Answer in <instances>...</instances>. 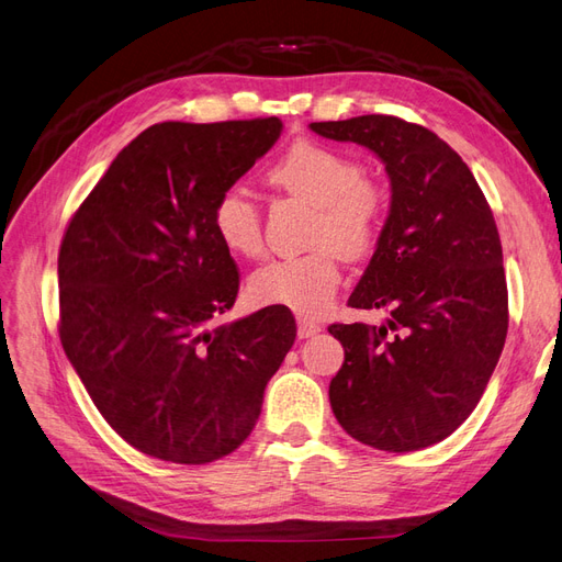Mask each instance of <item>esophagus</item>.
Returning <instances> with one entry per match:
<instances>
[{"label":"esophagus","instance_id":"esophagus-1","mask_svg":"<svg viewBox=\"0 0 562 562\" xmlns=\"http://www.w3.org/2000/svg\"><path fill=\"white\" fill-rule=\"evenodd\" d=\"M316 333H321V326L316 321H312L307 316H297V335L300 337H312Z\"/></svg>","mask_w":562,"mask_h":562}]
</instances>
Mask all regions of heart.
I'll list each match as a JSON object with an SVG mask.
<instances>
[{"instance_id":"1","label":"heart","mask_w":562,"mask_h":562,"mask_svg":"<svg viewBox=\"0 0 562 562\" xmlns=\"http://www.w3.org/2000/svg\"><path fill=\"white\" fill-rule=\"evenodd\" d=\"M267 182L274 190L314 206L310 246L300 258L271 260L255 269L248 293L258 304H277L297 314H321L333 302L347 262L375 252L389 215L386 182L347 151L300 138L277 164ZM217 241L241 258H258L265 248L262 213L239 184L220 192L211 213Z\"/></svg>"}]
</instances>
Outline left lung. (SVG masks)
<instances>
[{
	"instance_id": "8db88e82",
	"label": "left lung",
	"mask_w": 562,
	"mask_h": 562,
	"mask_svg": "<svg viewBox=\"0 0 562 562\" xmlns=\"http://www.w3.org/2000/svg\"><path fill=\"white\" fill-rule=\"evenodd\" d=\"M312 131L370 147L391 178L378 250L349 297V307L386 310L389 321L328 326L345 347L328 389L333 413L370 448L434 446L473 413L504 349L495 215L462 157L429 128L363 114Z\"/></svg>"
}]
</instances>
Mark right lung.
<instances>
[{
	"mask_svg": "<svg viewBox=\"0 0 562 562\" xmlns=\"http://www.w3.org/2000/svg\"><path fill=\"white\" fill-rule=\"evenodd\" d=\"M279 133L277 116L149 126L65 227L63 349L110 427L164 462L209 464L239 448L295 342V318L277 304L211 326L241 279L213 203Z\"/></svg>",
	"mask_w": 562,
	"mask_h": 562,
	"instance_id": "add662e5",
	"label": "right lung"
}]
</instances>
